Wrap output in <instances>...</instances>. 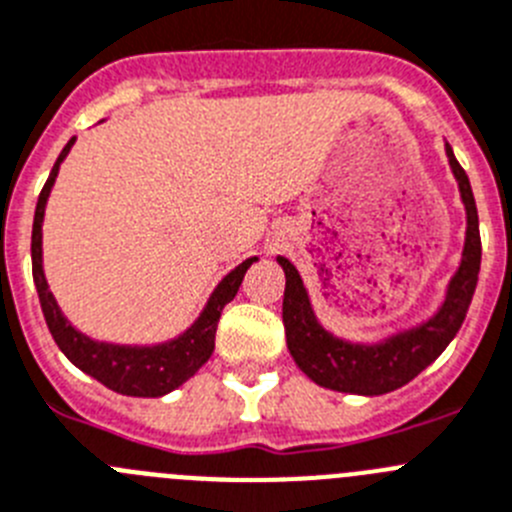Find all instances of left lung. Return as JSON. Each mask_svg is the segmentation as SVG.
Instances as JSON below:
<instances>
[{
    "label": "left lung",
    "mask_w": 512,
    "mask_h": 512,
    "mask_svg": "<svg viewBox=\"0 0 512 512\" xmlns=\"http://www.w3.org/2000/svg\"><path fill=\"white\" fill-rule=\"evenodd\" d=\"M446 158H449L451 173L457 178L464 209H467V237H464L462 262L454 278L449 280L444 303L423 324L388 336L380 344H352L336 339L313 316L311 301H308L296 265L288 257H278L280 267L285 270V342L296 365L321 388L354 395H382L403 388L405 382H411L449 347L459 326L464 324L482 262L480 219H477V204H474L467 173L454 158L449 142H446Z\"/></svg>",
    "instance_id": "obj_1"
}]
</instances>
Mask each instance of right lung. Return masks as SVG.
<instances>
[{
  "label": "right lung",
  "mask_w": 512,
  "mask_h": 512,
  "mask_svg": "<svg viewBox=\"0 0 512 512\" xmlns=\"http://www.w3.org/2000/svg\"><path fill=\"white\" fill-rule=\"evenodd\" d=\"M71 145L73 140H68L63 153L55 160L48 181H45L43 191L38 196L35 222H32V278H35V288H38L45 324H48L50 334H53L55 344L61 347V352L71 359L78 370H84L86 375L99 380L101 385H107L114 393L135 395V398H160V395L170 393V390L181 388L188 377L199 372L201 365H206V359L214 352L216 324H219L222 308L237 296L239 285L245 280V273L257 257H250V260L234 267L232 273L216 285V290L211 293L209 303H206L199 319H196V324L183 331L173 342L155 344V347H119V344L94 342V339L84 336L68 324V319L61 313L58 303H55L53 293L48 290L43 273L45 204H48L50 188H53L58 168H61Z\"/></svg>",
  "instance_id": "right-lung-1"
}]
</instances>
